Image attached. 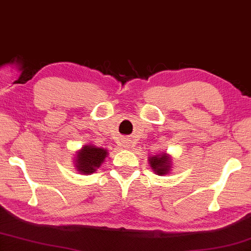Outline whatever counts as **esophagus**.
I'll list each match as a JSON object with an SVG mask.
<instances>
[{
	"label": "esophagus",
	"mask_w": 251,
	"mask_h": 251,
	"mask_svg": "<svg viewBox=\"0 0 251 251\" xmlns=\"http://www.w3.org/2000/svg\"><path fill=\"white\" fill-rule=\"evenodd\" d=\"M124 147H125V149H129L130 146L128 145V142H125V143H124Z\"/></svg>",
	"instance_id": "1"
}]
</instances>
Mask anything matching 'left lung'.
I'll list each match as a JSON object with an SVG mask.
<instances>
[{"instance_id":"obj_1","label":"left lung","mask_w":251,"mask_h":251,"mask_svg":"<svg viewBox=\"0 0 251 251\" xmlns=\"http://www.w3.org/2000/svg\"><path fill=\"white\" fill-rule=\"evenodd\" d=\"M150 164L152 166V169L155 171V173L158 176H164L169 172L171 168V160L166 154L156 155V156L150 157L149 158Z\"/></svg>"}]
</instances>
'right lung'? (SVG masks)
<instances>
[{"label":"right lung","instance_id":"right-lung-1","mask_svg":"<svg viewBox=\"0 0 251 251\" xmlns=\"http://www.w3.org/2000/svg\"><path fill=\"white\" fill-rule=\"evenodd\" d=\"M107 151L104 149H99V147L93 145L83 146L81 151H79L77 154V160H75V165L79 172L90 174L94 173L101 163L104 162Z\"/></svg>","mask_w":251,"mask_h":251}]
</instances>
